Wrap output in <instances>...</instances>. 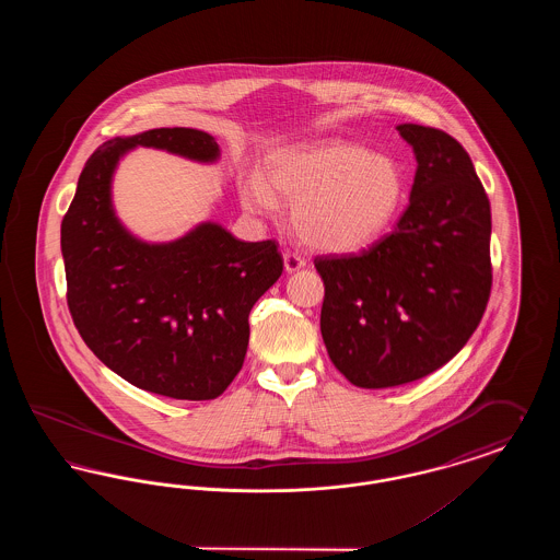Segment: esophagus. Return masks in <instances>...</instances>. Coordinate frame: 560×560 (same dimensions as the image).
I'll return each instance as SVG.
<instances>
[{
    "label": "esophagus",
    "instance_id": "1",
    "mask_svg": "<svg viewBox=\"0 0 560 560\" xmlns=\"http://www.w3.org/2000/svg\"><path fill=\"white\" fill-rule=\"evenodd\" d=\"M283 265H285L288 272H295V270L306 267V260H304L302 256H298V254L285 252V254H283Z\"/></svg>",
    "mask_w": 560,
    "mask_h": 560
}]
</instances>
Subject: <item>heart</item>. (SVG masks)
I'll use <instances>...</instances> for the list:
<instances>
[{
    "instance_id": "b5f03b06",
    "label": "heart",
    "mask_w": 560,
    "mask_h": 560,
    "mask_svg": "<svg viewBox=\"0 0 560 560\" xmlns=\"http://www.w3.org/2000/svg\"><path fill=\"white\" fill-rule=\"evenodd\" d=\"M405 172L390 155L350 140H323L275 153L267 180L247 176L241 206L256 215H277V196L293 206V229L302 243L327 254L370 247L399 218Z\"/></svg>"
}]
</instances>
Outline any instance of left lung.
I'll return each instance as SVG.
<instances>
[{
	"label": "left lung",
	"instance_id": "left-lung-1",
	"mask_svg": "<svg viewBox=\"0 0 560 560\" xmlns=\"http://www.w3.org/2000/svg\"><path fill=\"white\" fill-rule=\"evenodd\" d=\"M397 130L418 161L397 229L361 256L315 258L323 342L359 388L443 368L475 334L491 292V208L468 153L434 128Z\"/></svg>",
	"mask_w": 560,
	"mask_h": 560
}]
</instances>
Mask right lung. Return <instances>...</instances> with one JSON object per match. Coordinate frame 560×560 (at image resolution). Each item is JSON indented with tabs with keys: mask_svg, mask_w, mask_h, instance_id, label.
<instances>
[{
	"mask_svg": "<svg viewBox=\"0 0 560 560\" xmlns=\"http://www.w3.org/2000/svg\"><path fill=\"white\" fill-rule=\"evenodd\" d=\"M136 147L215 163V138L155 128L101 144L60 226L67 302L83 342L136 388L170 399L220 397L240 373L249 311L283 272L275 241L245 243L199 222L163 243L130 233L113 208V176Z\"/></svg>",
	"mask_w": 560,
	"mask_h": 560,
	"instance_id": "obj_1",
	"label": "right lung"
}]
</instances>
